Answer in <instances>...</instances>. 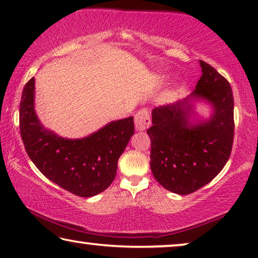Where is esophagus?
<instances>
[{"label":"esophagus","instance_id":"esophagus-1","mask_svg":"<svg viewBox=\"0 0 258 258\" xmlns=\"http://www.w3.org/2000/svg\"><path fill=\"white\" fill-rule=\"evenodd\" d=\"M134 124H136L137 131H145L151 125V116L146 109L138 111L134 116Z\"/></svg>","mask_w":258,"mask_h":258}]
</instances>
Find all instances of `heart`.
<instances>
[{"label": "heart", "mask_w": 258, "mask_h": 258, "mask_svg": "<svg viewBox=\"0 0 258 258\" xmlns=\"http://www.w3.org/2000/svg\"><path fill=\"white\" fill-rule=\"evenodd\" d=\"M172 97H174V95H172V92L171 91H168V92H166V94H164L163 96H162V101L164 102V103H169L172 99Z\"/></svg>", "instance_id": "b5f03b06"}]
</instances>
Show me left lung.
Segmentation results:
<instances>
[{"instance_id":"obj_1","label":"left lung","mask_w":258,"mask_h":258,"mask_svg":"<svg viewBox=\"0 0 258 258\" xmlns=\"http://www.w3.org/2000/svg\"><path fill=\"white\" fill-rule=\"evenodd\" d=\"M202 76L191 95L172 105L155 107L147 130L151 169L164 189L189 195L210 183L222 170L232 152L234 99L228 81L199 60ZM197 102L213 109L203 119Z\"/></svg>"}]
</instances>
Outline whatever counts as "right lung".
<instances>
[{
	"mask_svg": "<svg viewBox=\"0 0 258 258\" xmlns=\"http://www.w3.org/2000/svg\"><path fill=\"white\" fill-rule=\"evenodd\" d=\"M19 130L25 151L41 174L80 197H92L110 186L118 160L134 134L133 117L110 121L81 139H68L46 128L34 110V78L25 84L19 104Z\"/></svg>",
	"mask_w": 258,
	"mask_h": 258,
	"instance_id": "right-lung-1",
	"label": "right lung"
}]
</instances>
